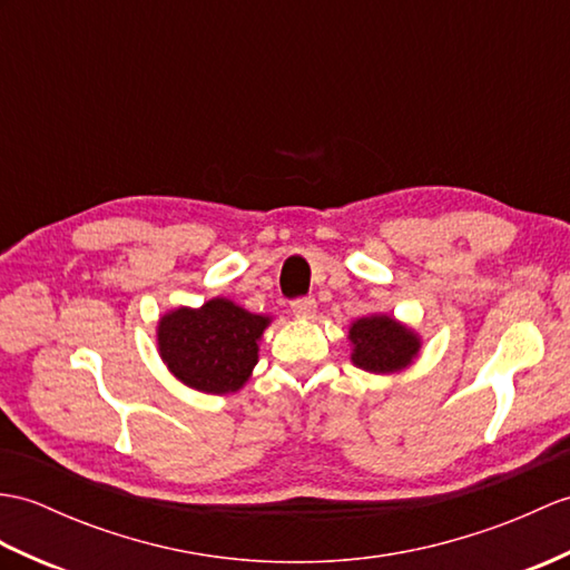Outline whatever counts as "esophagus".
<instances>
[{
    "mask_svg": "<svg viewBox=\"0 0 570 570\" xmlns=\"http://www.w3.org/2000/svg\"><path fill=\"white\" fill-rule=\"evenodd\" d=\"M291 311L298 317H311L315 313V298L313 296H301L296 301H291Z\"/></svg>",
    "mask_w": 570,
    "mask_h": 570,
    "instance_id": "34e87169",
    "label": "esophagus"
}]
</instances>
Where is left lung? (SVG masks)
I'll return each instance as SVG.
<instances>
[{
  "mask_svg": "<svg viewBox=\"0 0 570 570\" xmlns=\"http://www.w3.org/2000/svg\"><path fill=\"white\" fill-rule=\"evenodd\" d=\"M352 362L372 374L401 372L413 362L420 350V337L389 315L360 317L350 327Z\"/></svg>",
  "mask_w": 570,
  "mask_h": 570,
  "instance_id": "left-lung-1",
  "label": "left lung"
}]
</instances>
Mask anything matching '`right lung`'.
Instances as JSON below:
<instances>
[{"label":"right lung","mask_w":570,"mask_h":570,"mask_svg":"<svg viewBox=\"0 0 570 570\" xmlns=\"http://www.w3.org/2000/svg\"><path fill=\"white\" fill-rule=\"evenodd\" d=\"M267 325L269 317L214 298L196 311L167 313L157 325V345L169 372L189 389L233 393L253 374Z\"/></svg>","instance_id":"obj_1"}]
</instances>
